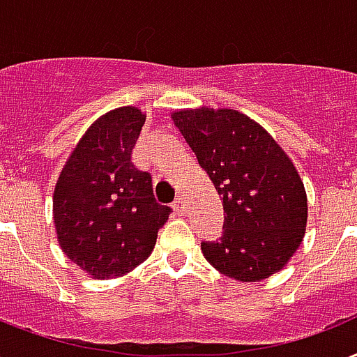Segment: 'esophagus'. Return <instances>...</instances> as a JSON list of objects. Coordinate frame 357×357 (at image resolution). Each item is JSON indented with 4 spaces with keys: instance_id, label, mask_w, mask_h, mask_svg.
<instances>
[{
    "instance_id": "esophagus-1",
    "label": "esophagus",
    "mask_w": 357,
    "mask_h": 357,
    "mask_svg": "<svg viewBox=\"0 0 357 357\" xmlns=\"http://www.w3.org/2000/svg\"><path fill=\"white\" fill-rule=\"evenodd\" d=\"M173 210H175L176 214H182V212L186 210V204H184V199H182V197L176 199L175 203H173Z\"/></svg>"
}]
</instances>
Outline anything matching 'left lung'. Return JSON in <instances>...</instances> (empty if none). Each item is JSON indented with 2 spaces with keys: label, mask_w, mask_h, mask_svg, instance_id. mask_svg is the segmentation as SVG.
Here are the masks:
<instances>
[{
  "label": "left lung",
  "mask_w": 357,
  "mask_h": 357,
  "mask_svg": "<svg viewBox=\"0 0 357 357\" xmlns=\"http://www.w3.org/2000/svg\"><path fill=\"white\" fill-rule=\"evenodd\" d=\"M173 121L223 203V233L201 242L229 278L261 281L287 264L307 223L303 182L261 124L234 109H184Z\"/></svg>",
  "instance_id": "left-lung-1"
}]
</instances>
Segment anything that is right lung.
Wrapping results in <instances>:
<instances>
[{"label":"right lung","mask_w":357,"mask_h":357,"mask_svg":"<svg viewBox=\"0 0 357 357\" xmlns=\"http://www.w3.org/2000/svg\"><path fill=\"white\" fill-rule=\"evenodd\" d=\"M145 117L135 107L102 115L74 149L54 192L61 250L96 279L145 261L171 214L156 203L153 176L132 164Z\"/></svg>","instance_id":"add662e5"}]
</instances>
